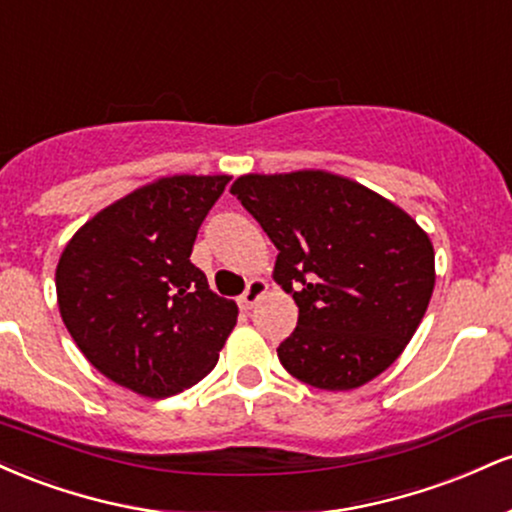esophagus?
<instances>
[{"label": "esophagus", "instance_id": "obj_1", "mask_svg": "<svg viewBox=\"0 0 512 512\" xmlns=\"http://www.w3.org/2000/svg\"><path fill=\"white\" fill-rule=\"evenodd\" d=\"M264 293H267V284H264L262 279H252V281H248V286H245L243 296L238 298L240 308H243V310H250L252 305H255L257 301H260V298L264 296Z\"/></svg>", "mask_w": 512, "mask_h": 512}]
</instances>
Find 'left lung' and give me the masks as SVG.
<instances>
[{"instance_id":"obj_1","label":"left lung","mask_w":512,"mask_h":512,"mask_svg":"<svg viewBox=\"0 0 512 512\" xmlns=\"http://www.w3.org/2000/svg\"><path fill=\"white\" fill-rule=\"evenodd\" d=\"M231 195L279 255L274 281L298 305L281 366L320 390H354L397 361L436 284L431 240L407 211L325 170L240 175Z\"/></svg>"}]
</instances>
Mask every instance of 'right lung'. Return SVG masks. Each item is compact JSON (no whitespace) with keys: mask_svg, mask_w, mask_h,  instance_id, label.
Here are the masks:
<instances>
[{"mask_svg":"<svg viewBox=\"0 0 512 512\" xmlns=\"http://www.w3.org/2000/svg\"><path fill=\"white\" fill-rule=\"evenodd\" d=\"M228 175H173L86 221L57 264V305L93 368L137 395L187 390L219 361L238 305L190 262Z\"/></svg>","mask_w":512,"mask_h":512,"instance_id":"obj_1","label":"right lung"}]
</instances>
